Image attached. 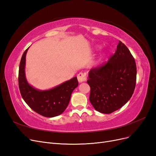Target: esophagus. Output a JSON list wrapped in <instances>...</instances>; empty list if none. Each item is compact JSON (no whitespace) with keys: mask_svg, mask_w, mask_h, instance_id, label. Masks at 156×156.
Instances as JSON below:
<instances>
[{"mask_svg":"<svg viewBox=\"0 0 156 156\" xmlns=\"http://www.w3.org/2000/svg\"><path fill=\"white\" fill-rule=\"evenodd\" d=\"M77 79H78L79 83H82V82L85 81L87 80V76L85 73H84L83 72L79 73L77 75Z\"/></svg>","mask_w":156,"mask_h":156,"instance_id":"esophagus-1","label":"esophagus"}]
</instances>
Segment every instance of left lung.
<instances>
[{
  "mask_svg": "<svg viewBox=\"0 0 156 156\" xmlns=\"http://www.w3.org/2000/svg\"><path fill=\"white\" fill-rule=\"evenodd\" d=\"M136 66L128 48L119 41L107 62L90 70L89 100L95 109L110 114L129 100L136 84Z\"/></svg>",
  "mask_w": 156,
  "mask_h": 156,
  "instance_id": "8db88e82",
  "label": "left lung"
}]
</instances>
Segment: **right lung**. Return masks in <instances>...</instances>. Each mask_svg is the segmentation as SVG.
<instances>
[{"instance_id": "1", "label": "right lung", "mask_w": 156, "mask_h": 156, "mask_svg": "<svg viewBox=\"0 0 156 156\" xmlns=\"http://www.w3.org/2000/svg\"><path fill=\"white\" fill-rule=\"evenodd\" d=\"M28 49L23 54L19 68V88L21 96L27 104L40 115L45 117L58 116L68 107L72 93L78 86L77 77L48 90L34 88L28 83L25 77V60Z\"/></svg>"}]
</instances>
